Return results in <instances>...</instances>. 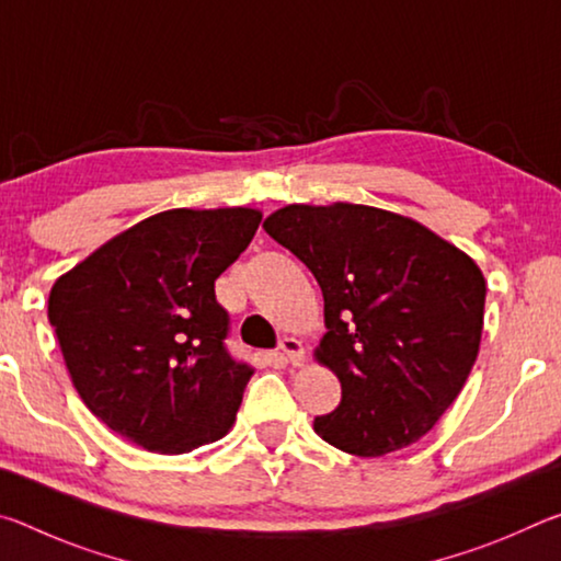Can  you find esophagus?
I'll return each mask as SVG.
<instances>
[{"mask_svg":"<svg viewBox=\"0 0 561 561\" xmlns=\"http://www.w3.org/2000/svg\"><path fill=\"white\" fill-rule=\"evenodd\" d=\"M279 348H282V354L287 356L289 364H294V366H301V364H304V344H301L299 339L284 336Z\"/></svg>","mask_w":561,"mask_h":561,"instance_id":"1","label":"esophagus"}]
</instances>
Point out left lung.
<instances>
[{
    "mask_svg": "<svg viewBox=\"0 0 561 561\" xmlns=\"http://www.w3.org/2000/svg\"><path fill=\"white\" fill-rule=\"evenodd\" d=\"M264 230L307 264L324 294L314 358L341 403L314 417L334 448L378 458L421 440L478 358L488 284L428 227L368 205H287Z\"/></svg>",
    "mask_w": 561,
    "mask_h": 561,
    "instance_id": "obj_1",
    "label": "left lung"
}]
</instances>
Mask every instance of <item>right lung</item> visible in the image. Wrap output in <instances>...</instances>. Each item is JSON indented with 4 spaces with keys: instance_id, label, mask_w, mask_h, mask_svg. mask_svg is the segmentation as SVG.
Returning a JSON list of instances; mask_svg holds the SVG:
<instances>
[{
    "instance_id": "obj_1",
    "label": "right lung",
    "mask_w": 561,
    "mask_h": 561,
    "mask_svg": "<svg viewBox=\"0 0 561 561\" xmlns=\"http://www.w3.org/2000/svg\"><path fill=\"white\" fill-rule=\"evenodd\" d=\"M260 220L254 207L158 213L54 282L49 321L71 383L113 433L163 455L230 433L252 368L225 351L215 279Z\"/></svg>"
}]
</instances>
